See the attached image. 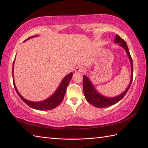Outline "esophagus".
Returning <instances> with one entry per match:
<instances>
[{
	"label": "esophagus",
	"mask_w": 148,
	"mask_h": 148,
	"mask_svg": "<svg viewBox=\"0 0 148 148\" xmlns=\"http://www.w3.org/2000/svg\"><path fill=\"white\" fill-rule=\"evenodd\" d=\"M75 71L76 72H84L86 71V69L83 66H77L75 69Z\"/></svg>",
	"instance_id": "obj_1"
}]
</instances>
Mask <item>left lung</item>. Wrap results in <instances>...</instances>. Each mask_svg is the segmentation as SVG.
<instances>
[{"label": "left lung", "instance_id": "1", "mask_svg": "<svg viewBox=\"0 0 148 148\" xmlns=\"http://www.w3.org/2000/svg\"><path fill=\"white\" fill-rule=\"evenodd\" d=\"M114 43L119 44V46L123 47V48L125 50L127 56L129 57L130 62H131V81H130V83L128 87H127V88L125 89L121 94H120L114 97H108L104 96V95H101L100 92L97 91L89 77L86 76V75H84L83 90L85 97H86V99L89 104H92V106L97 108H106L112 106V105L117 103V102L119 101H121V100L123 98L125 94H126L127 91H128L132 81V77H133V65H132V59L131 55H130L127 43L124 41V40H123L121 37L119 36L117 34H116V36Z\"/></svg>", "mask_w": 148, "mask_h": 148}]
</instances>
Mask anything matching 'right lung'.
I'll return each mask as SVG.
<instances>
[{
    "instance_id": "right-lung-1",
    "label": "right lung",
    "mask_w": 148,
    "mask_h": 148,
    "mask_svg": "<svg viewBox=\"0 0 148 148\" xmlns=\"http://www.w3.org/2000/svg\"><path fill=\"white\" fill-rule=\"evenodd\" d=\"M35 36H33L30 37V38H29L28 39H27V40H29V38H33V37H35ZM14 61H15V59L13 62V66H12V76H13L14 86L15 89H16L17 95H19V97L21 99L22 101H23L24 102H25L29 106L32 108L39 110H52L55 108H56L60 103H61L64 99L67 86H68L69 82L71 81L72 76H73V73H72V72H71L70 74H67L66 76L62 79L61 84H59V86L58 87H57L56 91L52 94V95H51L49 97H48V98L42 101L32 102V101H28V100L25 99L24 97H22L21 94L19 92L18 90L17 89L16 84H15V82H14Z\"/></svg>"
}]
</instances>
